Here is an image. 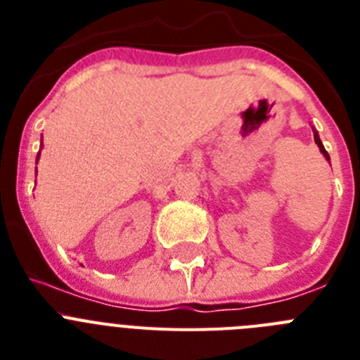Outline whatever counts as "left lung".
Listing matches in <instances>:
<instances>
[{"label":"left lung","mask_w":360,"mask_h":360,"mask_svg":"<svg viewBox=\"0 0 360 360\" xmlns=\"http://www.w3.org/2000/svg\"><path fill=\"white\" fill-rule=\"evenodd\" d=\"M314 141H316L317 148L321 149V153H323V155H324V158H326V160H330V155H328V153H326V149H324L323 142H321V139H319V135H317V131H316V129H314Z\"/></svg>","instance_id":"left-lung-1"}]
</instances>
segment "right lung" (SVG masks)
<instances>
[{
  "label": "right lung",
  "mask_w": 360,
  "mask_h": 360,
  "mask_svg": "<svg viewBox=\"0 0 360 360\" xmlns=\"http://www.w3.org/2000/svg\"><path fill=\"white\" fill-rule=\"evenodd\" d=\"M41 153V151H39ZM39 153H37V158H39ZM36 173H37V169H36Z\"/></svg>",
  "instance_id": "add662e5"
}]
</instances>
